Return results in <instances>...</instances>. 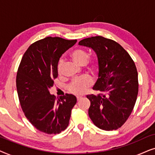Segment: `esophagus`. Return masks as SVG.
Returning <instances> with one entry per match:
<instances>
[{"mask_svg": "<svg viewBox=\"0 0 155 155\" xmlns=\"http://www.w3.org/2000/svg\"><path fill=\"white\" fill-rule=\"evenodd\" d=\"M81 99H82V97H79V96L77 97V100L78 101H80Z\"/></svg>", "mask_w": 155, "mask_h": 155, "instance_id": "obj_1", "label": "esophagus"}]
</instances>
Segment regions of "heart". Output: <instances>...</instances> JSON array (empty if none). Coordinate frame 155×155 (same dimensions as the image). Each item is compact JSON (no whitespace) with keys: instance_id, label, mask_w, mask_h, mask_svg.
I'll list each match as a JSON object with an SVG mask.
<instances>
[{"instance_id":"1","label":"heart","mask_w":155,"mask_h":155,"mask_svg":"<svg viewBox=\"0 0 155 155\" xmlns=\"http://www.w3.org/2000/svg\"><path fill=\"white\" fill-rule=\"evenodd\" d=\"M71 58L78 65H84L86 63L87 64L88 68L94 71L97 68V62L95 59H89V55L87 51L81 49V48H78V49L74 50L71 54ZM63 67V61H59L57 70L59 74L61 73ZM92 83V80L90 76L84 75L82 78H78V79L74 80L68 86V90L70 92L73 94L80 95L83 94L86 92L87 89L90 87Z\"/></svg>"}]
</instances>
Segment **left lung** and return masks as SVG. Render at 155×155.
<instances>
[{"label": "left lung", "instance_id": "left-lung-1", "mask_svg": "<svg viewBox=\"0 0 155 155\" xmlns=\"http://www.w3.org/2000/svg\"><path fill=\"white\" fill-rule=\"evenodd\" d=\"M79 45L90 48L98 59V79L87 95L90 101L89 116L99 128L113 130L126 121L136 101L138 77L134 61L117 42L101 36L86 38Z\"/></svg>", "mask_w": 155, "mask_h": 155}]
</instances>
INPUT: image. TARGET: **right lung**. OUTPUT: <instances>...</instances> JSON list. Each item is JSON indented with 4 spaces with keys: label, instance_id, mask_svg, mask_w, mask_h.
Instances as JSON below:
<instances>
[{
    "label": "right lung",
    "instance_id": "obj_1",
    "mask_svg": "<svg viewBox=\"0 0 155 155\" xmlns=\"http://www.w3.org/2000/svg\"><path fill=\"white\" fill-rule=\"evenodd\" d=\"M76 42L51 37L39 40L27 48L19 65L16 86L21 107L29 121L47 134H58L67 128L77 102L73 94L56 100L49 92L58 77L59 59Z\"/></svg>",
    "mask_w": 155,
    "mask_h": 155
}]
</instances>
